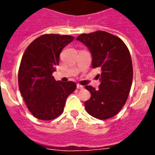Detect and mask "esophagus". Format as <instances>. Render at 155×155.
<instances>
[{
    "instance_id": "34e87169",
    "label": "esophagus",
    "mask_w": 155,
    "mask_h": 155,
    "mask_svg": "<svg viewBox=\"0 0 155 155\" xmlns=\"http://www.w3.org/2000/svg\"><path fill=\"white\" fill-rule=\"evenodd\" d=\"M76 87H77L78 89H83V88H84V86H82V85H80V84H77Z\"/></svg>"
}]
</instances>
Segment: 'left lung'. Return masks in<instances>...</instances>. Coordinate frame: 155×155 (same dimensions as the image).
Masks as SVG:
<instances>
[{
  "instance_id": "left-lung-1",
  "label": "left lung",
  "mask_w": 155,
  "mask_h": 155,
  "mask_svg": "<svg viewBox=\"0 0 155 155\" xmlns=\"http://www.w3.org/2000/svg\"><path fill=\"white\" fill-rule=\"evenodd\" d=\"M76 40L82 42L92 53V68H100L101 84L96 89L85 88L91 98L85 101L88 114L100 120L117 115L127 101L133 81V64L130 51L120 38L98 30L82 34Z\"/></svg>"
}]
</instances>
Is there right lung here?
I'll return each mask as SVG.
<instances>
[{"instance_id":"right-lung-1","label":"right lung","mask_w":155,"mask_h":155,"mask_svg":"<svg viewBox=\"0 0 155 155\" xmlns=\"http://www.w3.org/2000/svg\"><path fill=\"white\" fill-rule=\"evenodd\" d=\"M70 35H41L25 49L18 71V86L28 109L38 119L50 120L63 112L66 100L76 88L72 81H56L52 75Z\"/></svg>"}]
</instances>
